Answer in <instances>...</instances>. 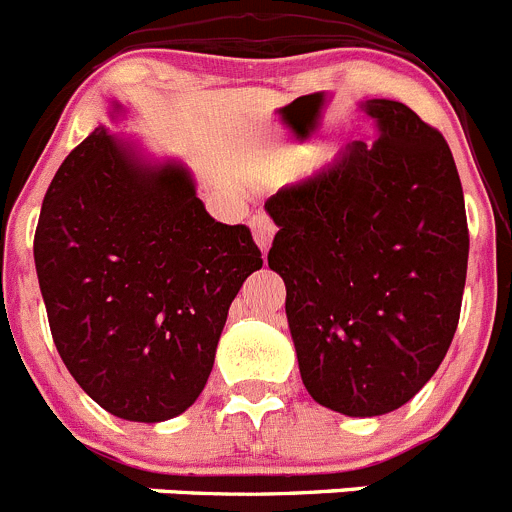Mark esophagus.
<instances>
[{"label": "esophagus", "mask_w": 512, "mask_h": 512, "mask_svg": "<svg viewBox=\"0 0 512 512\" xmlns=\"http://www.w3.org/2000/svg\"><path fill=\"white\" fill-rule=\"evenodd\" d=\"M252 234H255V242L262 252L270 250V242L275 237V224L267 214H255L252 216Z\"/></svg>", "instance_id": "34e87169"}]
</instances>
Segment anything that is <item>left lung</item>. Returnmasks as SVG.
I'll return each instance as SVG.
<instances>
[{
  "label": "left lung",
  "instance_id": "left-lung-1",
  "mask_svg": "<svg viewBox=\"0 0 512 512\" xmlns=\"http://www.w3.org/2000/svg\"><path fill=\"white\" fill-rule=\"evenodd\" d=\"M377 140L265 201L267 252L311 398L352 418L405 405L439 370L462 311L469 232L444 135L393 99L362 104Z\"/></svg>",
  "mask_w": 512,
  "mask_h": 512
}]
</instances>
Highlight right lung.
Instances as JSON below:
<instances>
[{
  "label": "right lung",
  "instance_id": "1",
  "mask_svg": "<svg viewBox=\"0 0 512 512\" xmlns=\"http://www.w3.org/2000/svg\"><path fill=\"white\" fill-rule=\"evenodd\" d=\"M35 267L73 380L112 416L158 423L201 395L262 255L245 224L211 219L186 165L142 158L99 124L50 181Z\"/></svg>",
  "mask_w": 512,
  "mask_h": 512
}]
</instances>
